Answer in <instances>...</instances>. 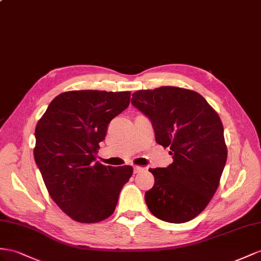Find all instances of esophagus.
I'll return each mask as SVG.
<instances>
[{
    "label": "esophagus",
    "instance_id": "obj_1",
    "mask_svg": "<svg viewBox=\"0 0 261 261\" xmlns=\"http://www.w3.org/2000/svg\"><path fill=\"white\" fill-rule=\"evenodd\" d=\"M143 170H144V168H142V166H138V165L133 166V173H135V174H137V173L142 172Z\"/></svg>",
    "mask_w": 261,
    "mask_h": 261
}]
</instances>
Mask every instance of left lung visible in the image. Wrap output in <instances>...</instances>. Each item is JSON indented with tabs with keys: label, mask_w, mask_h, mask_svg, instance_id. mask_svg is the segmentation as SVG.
Returning <instances> with one entry per match:
<instances>
[{
	"label": "left lung",
	"mask_w": 261,
	"mask_h": 261,
	"mask_svg": "<svg viewBox=\"0 0 261 261\" xmlns=\"http://www.w3.org/2000/svg\"><path fill=\"white\" fill-rule=\"evenodd\" d=\"M131 103L151 121L173 162L149 169L154 185L145 203L156 218L181 224L202 213L218 188L227 149L222 121L199 93L177 87L139 90Z\"/></svg>",
	"instance_id": "left-lung-1"
}]
</instances>
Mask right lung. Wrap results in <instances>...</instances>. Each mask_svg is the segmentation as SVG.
I'll return each instance as SVG.
<instances>
[{
	"mask_svg": "<svg viewBox=\"0 0 261 261\" xmlns=\"http://www.w3.org/2000/svg\"><path fill=\"white\" fill-rule=\"evenodd\" d=\"M129 91L75 90L58 95L35 129L34 159L50 197L79 223L108 218L133 169L96 161L107 126L130 103Z\"/></svg>",
	"mask_w": 261,
	"mask_h": 261,
	"instance_id": "right-lung-1",
	"label": "right lung"
}]
</instances>
